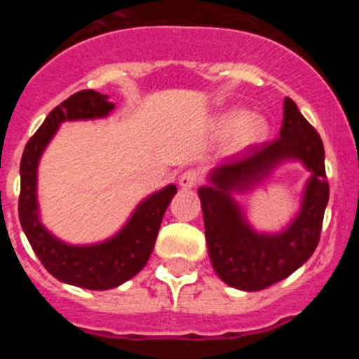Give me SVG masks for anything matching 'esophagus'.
<instances>
[{
	"label": "esophagus",
	"instance_id": "34e87169",
	"mask_svg": "<svg viewBox=\"0 0 359 359\" xmlns=\"http://www.w3.org/2000/svg\"><path fill=\"white\" fill-rule=\"evenodd\" d=\"M201 182V172L196 169H189L180 176V187L182 189H194Z\"/></svg>",
	"mask_w": 359,
	"mask_h": 359
}]
</instances>
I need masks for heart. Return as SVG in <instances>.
<instances>
[{"label": "heart", "instance_id": "heart-1", "mask_svg": "<svg viewBox=\"0 0 359 359\" xmlns=\"http://www.w3.org/2000/svg\"><path fill=\"white\" fill-rule=\"evenodd\" d=\"M217 131L221 135L236 133L237 145H253L264 140L268 126L261 116H248L243 109H233L224 113L217 122Z\"/></svg>", "mask_w": 359, "mask_h": 359}]
</instances>
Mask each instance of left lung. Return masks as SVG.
Instances as JSON below:
<instances>
[{
    "instance_id": "obj_1",
    "label": "left lung",
    "mask_w": 359,
    "mask_h": 359,
    "mask_svg": "<svg viewBox=\"0 0 359 359\" xmlns=\"http://www.w3.org/2000/svg\"><path fill=\"white\" fill-rule=\"evenodd\" d=\"M287 157L302 159L313 176L306 187L303 210L278 236L255 234L231 199V189L260 181ZM214 187L198 190L201 199L208 255L215 273L228 286L261 291L284 280L313 255L318 246L323 214L329 201L325 151L316 129L304 118L297 104L286 98L280 136L257 144L243 158L215 167Z\"/></svg>"
}]
</instances>
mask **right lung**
<instances>
[{
    "label": "right lung",
    "instance_id": "right-lung-1",
    "mask_svg": "<svg viewBox=\"0 0 359 359\" xmlns=\"http://www.w3.org/2000/svg\"><path fill=\"white\" fill-rule=\"evenodd\" d=\"M113 104L107 95L93 90L73 93L65 102L53 107L36 135L28 140L21 156V192H19V221L27 239L43 266L57 280L84 287L109 290L135 277L151 257L161 219L170 199L177 192L174 185L165 187L138 205L129 223L113 239L93 246H69L55 239L41 224L37 212L36 176L37 163L44 147L52 140L59 123L65 120H86L106 116Z\"/></svg>",
    "mask_w": 359,
    "mask_h": 359
}]
</instances>
